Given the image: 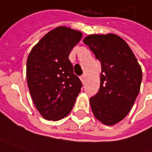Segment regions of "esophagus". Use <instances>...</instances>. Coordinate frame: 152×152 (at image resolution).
Masks as SVG:
<instances>
[{"label":"esophagus","instance_id":"esophagus-1","mask_svg":"<svg viewBox=\"0 0 152 152\" xmlns=\"http://www.w3.org/2000/svg\"><path fill=\"white\" fill-rule=\"evenodd\" d=\"M80 80L82 81V83H84V82L86 81V76L85 75H82L81 77H80Z\"/></svg>","mask_w":152,"mask_h":152}]
</instances>
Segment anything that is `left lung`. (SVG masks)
Instances as JSON below:
<instances>
[{
  "label": "left lung",
  "mask_w": 152,
  "mask_h": 152,
  "mask_svg": "<svg viewBox=\"0 0 152 152\" xmlns=\"http://www.w3.org/2000/svg\"><path fill=\"white\" fill-rule=\"evenodd\" d=\"M83 42L101 64L100 87L90 99L92 113L104 125H116L130 113L139 93L141 66L128 44L117 34H91Z\"/></svg>",
  "instance_id": "obj_1"
}]
</instances>
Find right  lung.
I'll return each mask as SVG.
<instances>
[{"mask_svg": "<svg viewBox=\"0 0 152 152\" xmlns=\"http://www.w3.org/2000/svg\"><path fill=\"white\" fill-rule=\"evenodd\" d=\"M82 33L58 27L32 48L27 60V80L33 102L40 115L57 121L70 113L82 86L68 59Z\"/></svg>", "mask_w": 152, "mask_h": 152, "instance_id": "add662e5", "label": "right lung"}]
</instances>
